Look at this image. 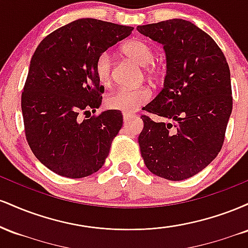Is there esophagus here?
Returning <instances> with one entry per match:
<instances>
[{
	"label": "esophagus",
	"mask_w": 248,
	"mask_h": 248,
	"mask_svg": "<svg viewBox=\"0 0 248 248\" xmlns=\"http://www.w3.org/2000/svg\"><path fill=\"white\" fill-rule=\"evenodd\" d=\"M134 118H135V116H134V114H126V113H124V122L129 121L130 119H134Z\"/></svg>",
	"instance_id": "esophagus-1"
}]
</instances>
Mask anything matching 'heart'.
<instances>
[{"mask_svg": "<svg viewBox=\"0 0 248 248\" xmlns=\"http://www.w3.org/2000/svg\"><path fill=\"white\" fill-rule=\"evenodd\" d=\"M122 51L128 57L138 62L142 66H147V75L156 77L160 75V67L154 64L155 52L147 42L142 39H132L122 46ZM110 55L108 52H102L96 58L94 64V73L98 81L102 86H108L112 78L110 72ZM152 92L147 87L140 88H119L106 99V106L109 109L120 110L126 114H132L141 106L150 100Z\"/></svg>", "mask_w": 248, "mask_h": 248, "instance_id": "b5f03b06", "label": "heart"}]
</instances>
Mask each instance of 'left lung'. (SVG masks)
Instances as JSON below:
<instances>
[{
  "mask_svg": "<svg viewBox=\"0 0 248 248\" xmlns=\"http://www.w3.org/2000/svg\"><path fill=\"white\" fill-rule=\"evenodd\" d=\"M138 31L161 43L167 56L164 86L143 110L139 136L144 164L154 175L183 181L206 168L223 147L232 112L229 64L217 43L186 19L140 25Z\"/></svg>",
  "mask_w": 248,
  "mask_h": 248,
  "instance_id": "8db88e82",
  "label": "left lung"
}]
</instances>
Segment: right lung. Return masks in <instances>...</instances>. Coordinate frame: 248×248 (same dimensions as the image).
<instances>
[{
    "label": "right lung",
    "mask_w": 248,
    "mask_h": 248,
    "mask_svg": "<svg viewBox=\"0 0 248 248\" xmlns=\"http://www.w3.org/2000/svg\"><path fill=\"white\" fill-rule=\"evenodd\" d=\"M134 28L80 18L51 32L30 62L22 93L27 141L51 171L69 178L92 175L104 166L122 127L120 110L100 107L105 88L96 79V58L132 33Z\"/></svg>",
    "instance_id": "add662e5"
}]
</instances>
